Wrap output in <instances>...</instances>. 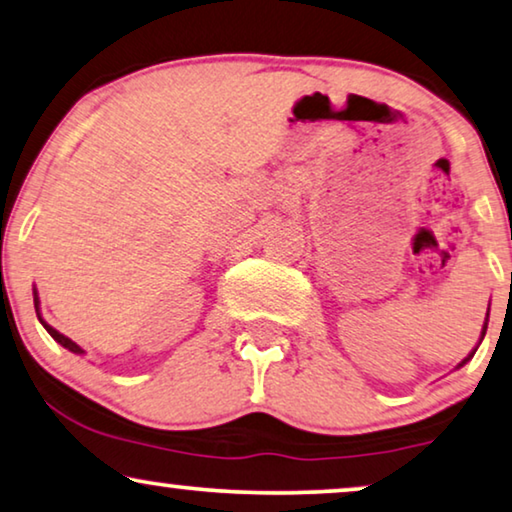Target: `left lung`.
<instances>
[{
    "instance_id": "obj_1",
    "label": "left lung",
    "mask_w": 512,
    "mask_h": 512,
    "mask_svg": "<svg viewBox=\"0 0 512 512\" xmlns=\"http://www.w3.org/2000/svg\"><path fill=\"white\" fill-rule=\"evenodd\" d=\"M487 315H489V313H487ZM485 331H487V320H485V327H482V336H485ZM471 357H473V352H471V355H469V357H466V359H464V362H462V364H459V366H464L466 362H469V359H471Z\"/></svg>"
}]
</instances>
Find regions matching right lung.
<instances>
[{
	"instance_id": "add662e5",
	"label": "right lung",
	"mask_w": 512,
	"mask_h": 512,
	"mask_svg": "<svg viewBox=\"0 0 512 512\" xmlns=\"http://www.w3.org/2000/svg\"><path fill=\"white\" fill-rule=\"evenodd\" d=\"M34 308H37V315H39L41 325H43V327H46V331H48V334H50V336H53L57 343H60V345H64V348H67V350H71V352H76V355H83V348H81V345H76L74 341H71V338H67V336H64V334H60V331H57V329H53V327H50V325H46V322H43V318H41V313H39V294H37V290H34Z\"/></svg>"
}]
</instances>
